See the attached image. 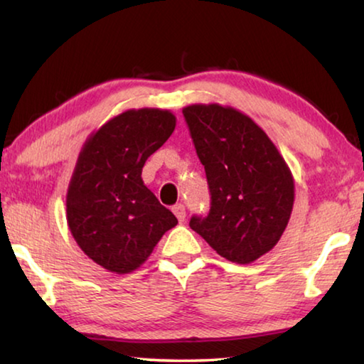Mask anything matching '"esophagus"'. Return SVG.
Returning a JSON list of instances; mask_svg holds the SVG:
<instances>
[{
    "label": "esophagus",
    "mask_w": 364,
    "mask_h": 364,
    "mask_svg": "<svg viewBox=\"0 0 364 364\" xmlns=\"http://www.w3.org/2000/svg\"><path fill=\"white\" fill-rule=\"evenodd\" d=\"M171 210H173V213L176 215L178 221H180V223H183L184 218H186V208H184V205L183 204H176V205H173V208H171Z\"/></svg>",
    "instance_id": "1"
}]
</instances>
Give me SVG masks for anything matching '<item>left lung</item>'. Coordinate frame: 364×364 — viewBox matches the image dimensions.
I'll return each mask as SVG.
<instances>
[{
	"mask_svg": "<svg viewBox=\"0 0 364 364\" xmlns=\"http://www.w3.org/2000/svg\"><path fill=\"white\" fill-rule=\"evenodd\" d=\"M183 115L210 191V210L194 215L191 230L226 260L255 262L278 244L291 218V170L267 133L239 110L193 104Z\"/></svg>",
	"mask_w": 364,
	"mask_h": 364,
	"instance_id": "left-lung-1",
	"label": "left lung"
}]
</instances>
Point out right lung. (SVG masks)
<instances>
[{
	"instance_id": "add662e5",
	"label": "right lung",
	"mask_w": 364,
	"mask_h": 364,
	"mask_svg": "<svg viewBox=\"0 0 364 364\" xmlns=\"http://www.w3.org/2000/svg\"><path fill=\"white\" fill-rule=\"evenodd\" d=\"M176 117L130 109L86 139L67 189V223L91 260L132 273L178 220L141 178L146 160L170 138Z\"/></svg>"
}]
</instances>
